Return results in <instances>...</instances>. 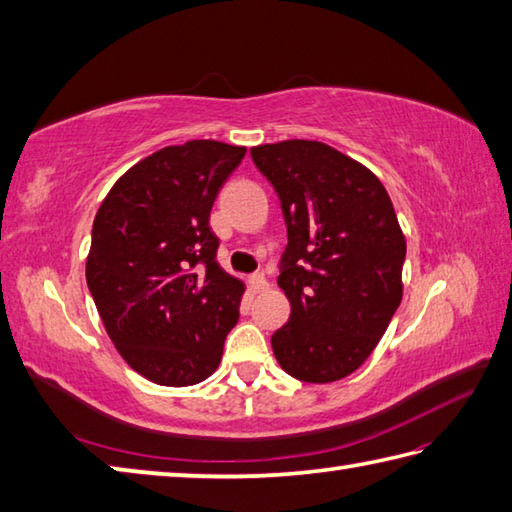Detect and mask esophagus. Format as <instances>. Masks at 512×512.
I'll return each instance as SVG.
<instances>
[{"label":"esophagus","instance_id":"34e87169","mask_svg":"<svg viewBox=\"0 0 512 512\" xmlns=\"http://www.w3.org/2000/svg\"><path fill=\"white\" fill-rule=\"evenodd\" d=\"M250 286H253L255 293H266V290L270 288L268 279L264 275H253V277H250Z\"/></svg>","mask_w":512,"mask_h":512}]
</instances>
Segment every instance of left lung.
<instances>
[{"mask_svg":"<svg viewBox=\"0 0 512 512\" xmlns=\"http://www.w3.org/2000/svg\"><path fill=\"white\" fill-rule=\"evenodd\" d=\"M288 230L277 284L288 324L270 337L290 377L344 379L362 366L402 302L406 239L375 173L333 146L286 139L250 148Z\"/></svg>","mask_w":512,"mask_h":512,"instance_id":"obj_1","label":"left lung"}]
</instances>
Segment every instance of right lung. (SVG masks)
Returning a JSON list of instances; mask_svg holds the SVG:
<instances>
[{"label":"right lung","mask_w":512,"mask_h":512,"mask_svg":"<svg viewBox=\"0 0 512 512\" xmlns=\"http://www.w3.org/2000/svg\"><path fill=\"white\" fill-rule=\"evenodd\" d=\"M244 146H166L117 179L99 206L86 282L126 364L159 386L204 382L222 362L244 282L217 264L208 226Z\"/></svg>","instance_id":"right-lung-1"}]
</instances>
